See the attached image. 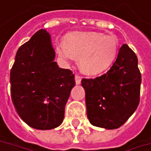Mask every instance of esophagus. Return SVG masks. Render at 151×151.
<instances>
[{"label": "esophagus", "instance_id": "34e87169", "mask_svg": "<svg viewBox=\"0 0 151 151\" xmlns=\"http://www.w3.org/2000/svg\"><path fill=\"white\" fill-rule=\"evenodd\" d=\"M75 82L76 85H80V83H81V77H80V76H75Z\"/></svg>", "mask_w": 151, "mask_h": 151}]
</instances>
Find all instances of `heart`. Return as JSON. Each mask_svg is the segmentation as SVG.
I'll return each instance as SVG.
<instances>
[{
	"label": "heart",
	"mask_w": 151,
	"mask_h": 151,
	"mask_svg": "<svg viewBox=\"0 0 151 151\" xmlns=\"http://www.w3.org/2000/svg\"><path fill=\"white\" fill-rule=\"evenodd\" d=\"M119 50L118 38L94 31H73L65 35L64 45L57 47L60 57L78 58V66L86 75H97L114 62Z\"/></svg>",
	"instance_id": "obj_1"
}]
</instances>
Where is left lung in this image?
Here are the masks:
<instances>
[{"label": "left lung", "instance_id": "1", "mask_svg": "<svg viewBox=\"0 0 151 151\" xmlns=\"http://www.w3.org/2000/svg\"><path fill=\"white\" fill-rule=\"evenodd\" d=\"M141 82L137 57L123 45L106 74L81 81L91 124L105 129H115L124 124L139 104Z\"/></svg>", "mask_w": 151, "mask_h": 151}]
</instances>
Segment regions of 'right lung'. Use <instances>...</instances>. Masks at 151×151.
Instances as JSON below:
<instances>
[{"instance_id":"right-lung-1","label":"right lung","mask_w":151,"mask_h":151,"mask_svg":"<svg viewBox=\"0 0 151 151\" xmlns=\"http://www.w3.org/2000/svg\"><path fill=\"white\" fill-rule=\"evenodd\" d=\"M51 37L39 29L15 55L10 72L11 98L20 118L29 127L47 130L61 125L75 86L74 74L59 68Z\"/></svg>"}]
</instances>
